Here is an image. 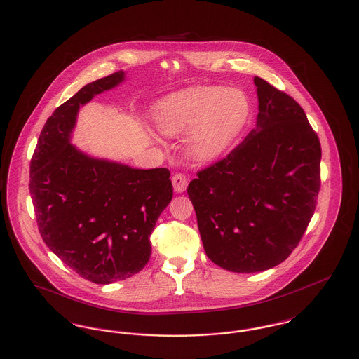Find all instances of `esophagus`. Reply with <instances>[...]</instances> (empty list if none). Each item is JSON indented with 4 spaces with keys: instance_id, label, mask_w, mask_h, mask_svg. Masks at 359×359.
Segmentation results:
<instances>
[{
    "instance_id": "obj_1",
    "label": "esophagus",
    "mask_w": 359,
    "mask_h": 359,
    "mask_svg": "<svg viewBox=\"0 0 359 359\" xmlns=\"http://www.w3.org/2000/svg\"><path fill=\"white\" fill-rule=\"evenodd\" d=\"M172 184H173V189L177 194H182L186 191L188 186L187 177L183 173H175L172 176Z\"/></svg>"
}]
</instances>
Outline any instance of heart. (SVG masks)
<instances>
[{
  "label": "heart",
  "mask_w": 359,
  "mask_h": 359,
  "mask_svg": "<svg viewBox=\"0 0 359 359\" xmlns=\"http://www.w3.org/2000/svg\"><path fill=\"white\" fill-rule=\"evenodd\" d=\"M250 101L236 87L195 86L154 103V121L161 135L177 137L188 131V157L205 164L226 154L250 117Z\"/></svg>",
  "instance_id": "1"
}]
</instances>
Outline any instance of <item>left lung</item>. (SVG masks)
<instances>
[{"label": "left lung", "instance_id": "obj_1", "mask_svg": "<svg viewBox=\"0 0 359 359\" xmlns=\"http://www.w3.org/2000/svg\"><path fill=\"white\" fill-rule=\"evenodd\" d=\"M256 128L188 184L207 257L226 271L256 273L290 257L311 221L322 149L304 110L253 79Z\"/></svg>", "mask_w": 359, "mask_h": 359}]
</instances>
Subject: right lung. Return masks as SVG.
<instances>
[{"label": "right lung", "mask_w": 359, "mask_h": 359, "mask_svg": "<svg viewBox=\"0 0 359 359\" xmlns=\"http://www.w3.org/2000/svg\"><path fill=\"white\" fill-rule=\"evenodd\" d=\"M118 71L83 86L47 120L31 160L29 191L46 245L95 284L138 273L149 261L154 224L170 205L167 168L137 170L71 144L81 106L125 81Z\"/></svg>", "instance_id": "add662e5"}]
</instances>
